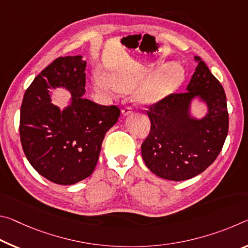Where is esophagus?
Returning a JSON list of instances; mask_svg holds the SVG:
<instances>
[{
	"label": "esophagus",
	"instance_id": "esophagus-1",
	"mask_svg": "<svg viewBox=\"0 0 248 248\" xmlns=\"http://www.w3.org/2000/svg\"><path fill=\"white\" fill-rule=\"evenodd\" d=\"M121 112H123L124 116H128V115H130V113H132V108L131 107H124Z\"/></svg>",
	"mask_w": 248,
	"mask_h": 248
}]
</instances>
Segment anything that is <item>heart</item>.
Segmentation results:
<instances>
[{"mask_svg":"<svg viewBox=\"0 0 248 248\" xmlns=\"http://www.w3.org/2000/svg\"><path fill=\"white\" fill-rule=\"evenodd\" d=\"M186 78V72L180 64L171 62L158 70L141 87L139 97L142 103L151 105L162 100L174 93ZM141 79V75L125 69H113L109 75L96 73L93 76V87L108 95L116 96L121 92H129L135 88Z\"/></svg>","mask_w":248,"mask_h":248,"instance_id":"b5f03b06","label":"heart"}]
</instances>
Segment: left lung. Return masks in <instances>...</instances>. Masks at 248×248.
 <instances>
[{
  "instance_id": "left-lung-1",
  "label": "left lung",
  "mask_w": 248,
  "mask_h": 248,
  "mask_svg": "<svg viewBox=\"0 0 248 248\" xmlns=\"http://www.w3.org/2000/svg\"><path fill=\"white\" fill-rule=\"evenodd\" d=\"M186 92L170 95L149 109L151 130L141 145L145 166L162 179L183 181L206 170L221 152L229 132L226 96L199 56ZM203 103L202 117L191 112Z\"/></svg>"
}]
</instances>
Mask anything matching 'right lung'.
I'll return each instance as SVG.
<instances>
[{
  "label": "right lung",
  "mask_w": 248,
  "mask_h": 248,
  "mask_svg": "<svg viewBox=\"0 0 248 248\" xmlns=\"http://www.w3.org/2000/svg\"><path fill=\"white\" fill-rule=\"evenodd\" d=\"M86 61L81 55L58 57L35 77L23 97L19 136L29 162L54 183L70 186L95 170L106 132L120 110L85 99ZM67 90L71 98L61 109L52 90Z\"/></svg>",
  "instance_id": "add662e5"
}]
</instances>
